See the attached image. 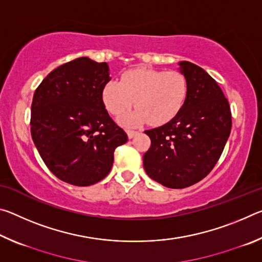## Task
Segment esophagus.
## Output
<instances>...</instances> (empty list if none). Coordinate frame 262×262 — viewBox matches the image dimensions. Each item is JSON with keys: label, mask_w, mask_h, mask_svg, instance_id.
Returning a JSON list of instances; mask_svg holds the SVG:
<instances>
[{"label": "esophagus", "mask_w": 262, "mask_h": 262, "mask_svg": "<svg viewBox=\"0 0 262 262\" xmlns=\"http://www.w3.org/2000/svg\"><path fill=\"white\" fill-rule=\"evenodd\" d=\"M137 134H139V132H136V130H127L128 139H133V137H134Z\"/></svg>", "instance_id": "obj_1"}]
</instances>
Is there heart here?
<instances>
[{
  "label": "heart",
  "instance_id": "1",
  "mask_svg": "<svg viewBox=\"0 0 262 262\" xmlns=\"http://www.w3.org/2000/svg\"><path fill=\"white\" fill-rule=\"evenodd\" d=\"M187 81L177 70L139 67L123 73L120 81L104 85L101 98L106 110L119 117L129 110L135 100L136 110L122 119V123L137 126L149 121L159 126L172 120L187 97Z\"/></svg>",
  "mask_w": 262,
  "mask_h": 262
}]
</instances>
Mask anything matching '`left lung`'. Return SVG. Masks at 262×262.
<instances>
[{
    "instance_id": "8db88e82",
    "label": "left lung",
    "mask_w": 262,
    "mask_h": 262,
    "mask_svg": "<svg viewBox=\"0 0 262 262\" xmlns=\"http://www.w3.org/2000/svg\"><path fill=\"white\" fill-rule=\"evenodd\" d=\"M187 97L179 113L164 126L145 130L151 145L143 155L147 174L168 188H185L209 173L231 132V111L219 84L206 70L179 62Z\"/></svg>"
}]
</instances>
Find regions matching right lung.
I'll use <instances>...</instances> for the list:
<instances>
[{"label":"right lung","mask_w":262,"mask_h":262,"mask_svg":"<svg viewBox=\"0 0 262 262\" xmlns=\"http://www.w3.org/2000/svg\"><path fill=\"white\" fill-rule=\"evenodd\" d=\"M110 81L106 62L79 57L51 72L34 92L31 135L43 163L64 183L90 186L104 179L115 148L128 140L101 98Z\"/></svg>","instance_id":"add662e5"}]
</instances>
